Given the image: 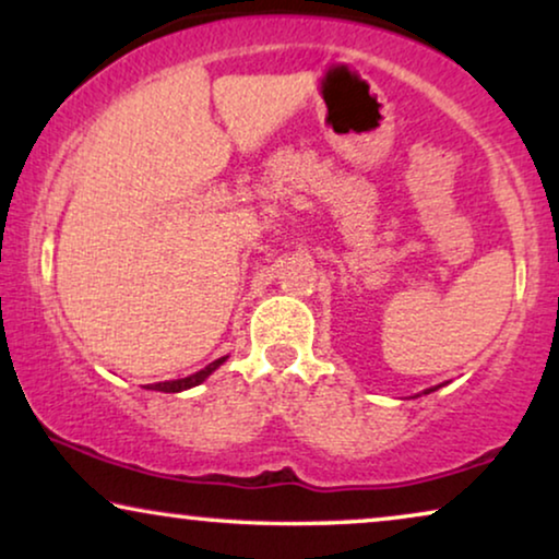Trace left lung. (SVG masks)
<instances>
[{
    "label": "left lung",
    "instance_id": "left-lung-1",
    "mask_svg": "<svg viewBox=\"0 0 559 559\" xmlns=\"http://www.w3.org/2000/svg\"><path fill=\"white\" fill-rule=\"evenodd\" d=\"M435 389H438V386H435ZM435 389H427V392H425V394H430V392H435Z\"/></svg>",
    "mask_w": 559,
    "mask_h": 559
}]
</instances>
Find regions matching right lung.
Segmentation results:
<instances>
[{
    "mask_svg": "<svg viewBox=\"0 0 559 559\" xmlns=\"http://www.w3.org/2000/svg\"><path fill=\"white\" fill-rule=\"evenodd\" d=\"M226 358H228V356H224V358H216V361L205 366V369L195 371V373H190V377H186V379H175V381H157V384H150L147 389H155V392H167V394H175V392H186V389H190V386H198V384H203V381L209 379L211 373L216 371L218 366L226 361Z\"/></svg>",
    "mask_w": 559,
    "mask_h": 559,
    "instance_id": "obj_1",
    "label": "right lung"
}]
</instances>
